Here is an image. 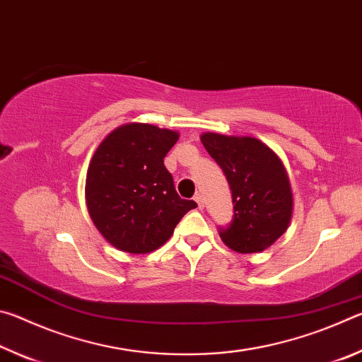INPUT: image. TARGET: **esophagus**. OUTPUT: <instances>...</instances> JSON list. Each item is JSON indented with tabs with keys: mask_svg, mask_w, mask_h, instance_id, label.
<instances>
[{
	"mask_svg": "<svg viewBox=\"0 0 362 362\" xmlns=\"http://www.w3.org/2000/svg\"><path fill=\"white\" fill-rule=\"evenodd\" d=\"M194 203L198 204V209H203L204 207V203H203V196H201L199 193L194 194Z\"/></svg>",
	"mask_w": 362,
	"mask_h": 362,
	"instance_id": "34e87169",
	"label": "esophagus"
}]
</instances>
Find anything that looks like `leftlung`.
<instances>
[{"mask_svg":"<svg viewBox=\"0 0 362 362\" xmlns=\"http://www.w3.org/2000/svg\"><path fill=\"white\" fill-rule=\"evenodd\" d=\"M201 142L222 168L231 189L235 214L220 230L223 244L238 254L268 249L292 218L291 180L281 158L255 137L204 132Z\"/></svg>","mask_w":362,"mask_h":362,"instance_id":"1","label":"left lung"}]
</instances>
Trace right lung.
I'll use <instances>...</instances> for the list:
<instances>
[{"mask_svg": "<svg viewBox=\"0 0 362 362\" xmlns=\"http://www.w3.org/2000/svg\"><path fill=\"white\" fill-rule=\"evenodd\" d=\"M179 132L129 122L97 146L86 175V204L95 228L113 247L148 254L161 247L196 207L175 192L164 156Z\"/></svg>", "mask_w": 362, "mask_h": 362, "instance_id": "right-lung-1", "label": "right lung"}]
</instances>
